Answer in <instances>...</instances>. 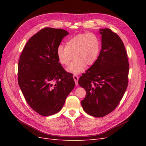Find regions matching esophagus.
<instances>
[{
    "mask_svg": "<svg viewBox=\"0 0 146 146\" xmlns=\"http://www.w3.org/2000/svg\"><path fill=\"white\" fill-rule=\"evenodd\" d=\"M73 78H74V80L75 82H76V86H77L78 85V76H77V75H74Z\"/></svg>",
    "mask_w": 146,
    "mask_h": 146,
    "instance_id": "1",
    "label": "esophagus"
}]
</instances>
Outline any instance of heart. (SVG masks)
I'll return each mask as SVG.
<instances>
[{
    "mask_svg": "<svg viewBox=\"0 0 146 146\" xmlns=\"http://www.w3.org/2000/svg\"><path fill=\"white\" fill-rule=\"evenodd\" d=\"M100 50V42L94 33L78 34L66 42V47L60 46L57 56L60 63L67 66L74 55L76 58L68 68L73 74H79L85 69L86 64L91 66L98 59Z\"/></svg>",
    "mask_w": 146,
    "mask_h": 146,
    "instance_id": "heart-1",
    "label": "heart"
}]
</instances>
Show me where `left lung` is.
<instances>
[{
	"label": "left lung",
	"instance_id": "1",
	"mask_svg": "<svg viewBox=\"0 0 146 146\" xmlns=\"http://www.w3.org/2000/svg\"><path fill=\"white\" fill-rule=\"evenodd\" d=\"M102 50L96 62L78 80L86 91L82 107L91 116L100 117L115 110L129 82L127 52L118 35L109 29L100 30Z\"/></svg>",
	"mask_w": 146,
	"mask_h": 146
}]
</instances>
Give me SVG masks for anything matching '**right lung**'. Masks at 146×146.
I'll return each mask as SVG.
<instances>
[{
	"instance_id": "add662e5",
	"label": "right lung",
	"mask_w": 146,
	"mask_h": 146,
	"mask_svg": "<svg viewBox=\"0 0 146 146\" xmlns=\"http://www.w3.org/2000/svg\"><path fill=\"white\" fill-rule=\"evenodd\" d=\"M69 33L44 27L30 38L21 54L17 80L25 99L41 116L59 112L74 88L73 75L58 62L57 48Z\"/></svg>"
}]
</instances>
